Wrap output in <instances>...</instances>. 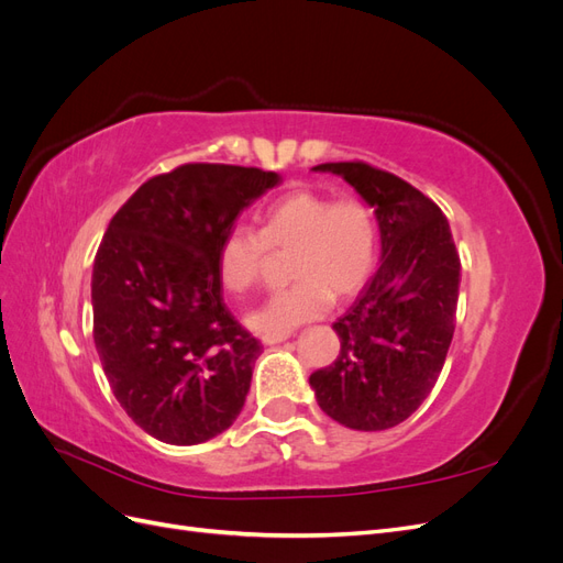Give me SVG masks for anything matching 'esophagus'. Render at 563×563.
<instances>
[{
	"label": "esophagus",
	"mask_w": 563,
	"mask_h": 563,
	"mask_svg": "<svg viewBox=\"0 0 563 563\" xmlns=\"http://www.w3.org/2000/svg\"><path fill=\"white\" fill-rule=\"evenodd\" d=\"M288 335H291V333H267V335H263V343L265 345H277V343H284Z\"/></svg>",
	"instance_id": "esophagus-1"
}]
</instances>
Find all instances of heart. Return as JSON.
I'll return each instance as SVG.
<instances>
[{
    "label": "heart",
    "instance_id": "obj_1",
    "mask_svg": "<svg viewBox=\"0 0 563 563\" xmlns=\"http://www.w3.org/2000/svg\"><path fill=\"white\" fill-rule=\"evenodd\" d=\"M378 220L366 201L296 190L265 211L261 232L234 225L223 234L218 275L232 294H244L261 282L269 249H294L288 272L296 282L249 314L263 335L288 333L327 314L333 294L362 291L378 263Z\"/></svg>",
    "mask_w": 563,
    "mask_h": 563
}]
</instances>
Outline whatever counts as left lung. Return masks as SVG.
Here are the masks:
<instances>
[{
	"label": "left lung",
	"instance_id": "obj_1",
	"mask_svg": "<svg viewBox=\"0 0 563 563\" xmlns=\"http://www.w3.org/2000/svg\"><path fill=\"white\" fill-rule=\"evenodd\" d=\"M376 213L380 267L333 329L335 362L310 376L321 411L350 430H389L428 399L455 331L460 258L446 216L413 185L364 162L319 164Z\"/></svg>",
	"mask_w": 563,
	"mask_h": 563
}]
</instances>
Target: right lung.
I'll return each instance as SVG.
<instances>
[{
  "instance_id": "add662e5",
  "label": "right lung",
  "mask_w": 563,
  "mask_h": 563,
  "mask_svg": "<svg viewBox=\"0 0 563 563\" xmlns=\"http://www.w3.org/2000/svg\"><path fill=\"white\" fill-rule=\"evenodd\" d=\"M275 172L183 164L114 213L91 279L93 343L119 406L164 444L192 446L242 413L263 352L223 302L218 244Z\"/></svg>"
}]
</instances>
